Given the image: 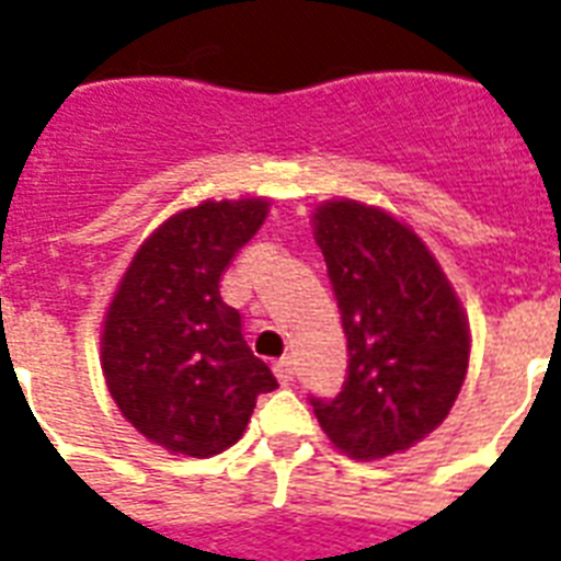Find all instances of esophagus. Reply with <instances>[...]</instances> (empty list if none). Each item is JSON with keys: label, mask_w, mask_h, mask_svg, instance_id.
Returning <instances> with one entry per match:
<instances>
[{"label": "esophagus", "mask_w": 561, "mask_h": 561, "mask_svg": "<svg viewBox=\"0 0 561 561\" xmlns=\"http://www.w3.org/2000/svg\"><path fill=\"white\" fill-rule=\"evenodd\" d=\"M275 377L280 383H293L295 380V359L293 357H280L275 363Z\"/></svg>", "instance_id": "esophagus-1"}]
</instances>
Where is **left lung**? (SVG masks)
Returning <instances> with one entry per match:
<instances>
[{
    "instance_id": "obj_1",
    "label": "left lung",
    "mask_w": 561,
    "mask_h": 561,
    "mask_svg": "<svg viewBox=\"0 0 561 561\" xmlns=\"http://www.w3.org/2000/svg\"><path fill=\"white\" fill-rule=\"evenodd\" d=\"M312 237L348 336V380L312 412L351 459H383L427 438L466 383L471 330L459 295L419 233L392 213L333 198Z\"/></svg>"
}]
</instances>
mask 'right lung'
Wrapping results in <instances>:
<instances>
[{
	"label": "right lung",
	"instance_id": "add662e5",
	"mask_svg": "<svg viewBox=\"0 0 561 561\" xmlns=\"http://www.w3.org/2000/svg\"><path fill=\"white\" fill-rule=\"evenodd\" d=\"M268 198H221L169 216L142 240L102 321L107 392L137 433L184 457H216L245 433L275 375L221 301L233 254L260 231Z\"/></svg>",
	"mask_w": 561,
	"mask_h": 561
}]
</instances>
